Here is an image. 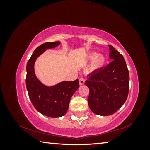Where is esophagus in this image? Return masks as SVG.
<instances>
[{"label":"esophagus","instance_id":"esophagus-1","mask_svg":"<svg viewBox=\"0 0 150 150\" xmlns=\"http://www.w3.org/2000/svg\"><path fill=\"white\" fill-rule=\"evenodd\" d=\"M84 83H85V79H83V77L79 78V84L81 85H84Z\"/></svg>","mask_w":150,"mask_h":150}]
</instances>
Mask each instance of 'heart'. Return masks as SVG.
Masks as SVG:
<instances>
[{"label": "heart", "instance_id": "heart-1", "mask_svg": "<svg viewBox=\"0 0 150 150\" xmlns=\"http://www.w3.org/2000/svg\"><path fill=\"white\" fill-rule=\"evenodd\" d=\"M88 59L89 61H93V67L95 69H98L102 67L105 62V59L102 55L92 54L88 55Z\"/></svg>", "mask_w": 150, "mask_h": 150}]
</instances>
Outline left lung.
<instances>
[{
	"mask_svg": "<svg viewBox=\"0 0 150 150\" xmlns=\"http://www.w3.org/2000/svg\"><path fill=\"white\" fill-rule=\"evenodd\" d=\"M109 46L112 61L105 67L94 71L85 85L89 88L88 106L93 113L109 116L126 102L129 91V72L124 57L113 46Z\"/></svg>",
	"mask_w": 150,
	"mask_h": 150,
	"instance_id": "8db88e82",
	"label": "left lung"
}]
</instances>
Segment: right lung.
I'll return each mask as SVG.
<instances>
[{"mask_svg":"<svg viewBox=\"0 0 150 150\" xmlns=\"http://www.w3.org/2000/svg\"><path fill=\"white\" fill-rule=\"evenodd\" d=\"M60 42H46L34 50L26 65V85L32 105L42 115L51 118L64 116L68 110L71 98L79 87V80L62 81L57 85L46 86L35 76V60L45 50L56 47Z\"/></svg>","mask_w":150,"mask_h":150,"instance_id":"right-lung-1","label":"right lung"}]
</instances>
